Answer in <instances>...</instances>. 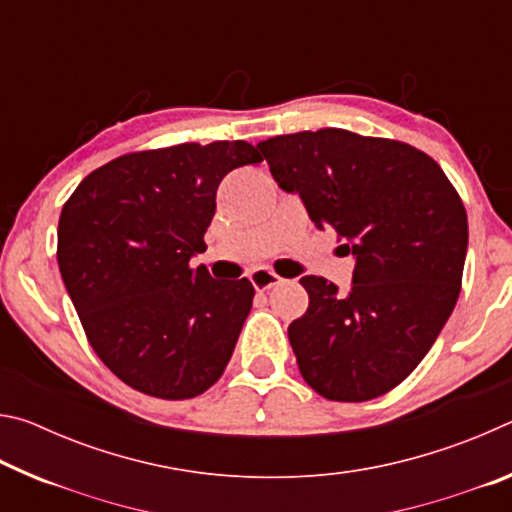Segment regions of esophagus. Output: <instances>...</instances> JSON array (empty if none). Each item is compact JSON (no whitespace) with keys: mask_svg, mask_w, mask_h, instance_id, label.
Returning <instances> with one entry per match:
<instances>
[{"mask_svg":"<svg viewBox=\"0 0 512 512\" xmlns=\"http://www.w3.org/2000/svg\"><path fill=\"white\" fill-rule=\"evenodd\" d=\"M250 282H253V287L257 291H268L277 287V284H282V277L273 271H268V268H257V271L250 273Z\"/></svg>","mask_w":512,"mask_h":512,"instance_id":"34e87169","label":"esophagus"}]
</instances>
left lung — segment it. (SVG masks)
<instances>
[{"label":"left lung","mask_w":512,"mask_h":512,"mask_svg":"<svg viewBox=\"0 0 512 512\" xmlns=\"http://www.w3.org/2000/svg\"><path fill=\"white\" fill-rule=\"evenodd\" d=\"M273 178L300 194L357 257L350 296L307 275L305 316L289 325L302 379L332 402L393 391L431 350L458 300L467 214L440 164L415 146L343 128L259 142Z\"/></svg>","instance_id":"obj_1"}]
</instances>
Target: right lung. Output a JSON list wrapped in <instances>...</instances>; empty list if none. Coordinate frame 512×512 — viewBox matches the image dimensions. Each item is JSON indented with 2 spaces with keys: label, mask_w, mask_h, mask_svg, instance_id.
I'll use <instances>...</instances> for the list:
<instances>
[{
  "label": "right lung",
  "mask_w": 512,
  "mask_h": 512,
  "mask_svg": "<svg viewBox=\"0 0 512 512\" xmlns=\"http://www.w3.org/2000/svg\"><path fill=\"white\" fill-rule=\"evenodd\" d=\"M241 140L133 151L85 176L58 221V268L92 350L112 375L160 400L219 381L255 289L192 266L232 169L259 164Z\"/></svg>",
  "instance_id": "1"
}]
</instances>
